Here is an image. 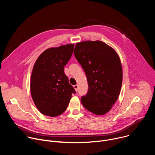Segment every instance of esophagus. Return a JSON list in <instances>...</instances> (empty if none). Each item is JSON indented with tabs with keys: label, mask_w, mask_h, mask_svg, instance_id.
Instances as JSON below:
<instances>
[{
	"label": "esophagus",
	"mask_w": 155,
	"mask_h": 155,
	"mask_svg": "<svg viewBox=\"0 0 155 155\" xmlns=\"http://www.w3.org/2000/svg\"><path fill=\"white\" fill-rule=\"evenodd\" d=\"M74 89H75V90L76 91H78V86L77 84H75V85H74Z\"/></svg>",
	"instance_id": "esophagus-1"
}]
</instances>
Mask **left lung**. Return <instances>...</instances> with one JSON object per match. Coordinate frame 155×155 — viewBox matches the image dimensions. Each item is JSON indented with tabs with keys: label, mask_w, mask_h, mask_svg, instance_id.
Masks as SVG:
<instances>
[{
	"label": "left lung",
	"mask_w": 155,
	"mask_h": 155,
	"mask_svg": "<svg viewBox=\"0 0 155 155\" xmlns=\"http://www.w3.org/2000/svg\"><path fill=\"white\" fill-rule=\"evenodd\" d=\"M74 55L86 74L89 86L87 94L81 97V104L96 115L106 114L120 93L123 72L118 55L99 40L77 43Z\"/></svg>",
	"instance_id": "8db88e82"
}]
</instances>
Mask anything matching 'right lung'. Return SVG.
<instances>
[{
  "label": "right lung",
  "instance_id": "right-lung-1",
  "mask_svg": "<svg viewBox=\"0 0 155 155\" xmlns=\"http://www.w3.org/2000/svg\"><path fill=\"white\" fill-rule=\"evenodd\" d=\"M74 44L44 51L37 59L31 79V92L39 111L49 117H56L67 109L74 87L64 73V67L70 60Z\"/></svg>",
  "mask_w": 155,
  "mask_h": 155
}]
</instances>
